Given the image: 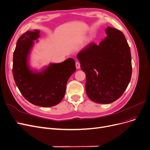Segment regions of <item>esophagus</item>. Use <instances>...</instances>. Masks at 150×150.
I'll use <instances>...</instances> for the list:
<instances>
[{"mask_svg":"<svg viewBox=\"0 0 150 150\" xmlns=\"http://www.w3.org/2000/svg\"><path fill=\"white\" fill-rule=\"evenodd\" d=\"M75 65H76V68L77 69H79L80 68V62L76 61V63H75Z\"/></svg>","mask_w":150,"mask_h":150,"instance_id":"obj_1","label":"esophagus"}]
</instances>
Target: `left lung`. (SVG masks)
I'll list each match as a JSON object with an SVG mask.
<instances>
[{
	"mask_svg": "<svg viewBox=\"0 0 150 150\" xmlns=\"http://www.w3.org/2000/svg\"><path fill=\"white\" fill-rule=\"evenodd\" d=\"M107 37L97 45L90 44L76 58L86 74V92L97 103L108 104L122 95L131 81V50L125 35L108 26Z\"/></svg>",
	"mask_w": 150,
	"mask_h": 150,
	"instance_id": "obj_1",
	"label": "left lung"
}]
</instances>
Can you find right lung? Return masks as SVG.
<instances>
[{
  "label": "right lung",
  "mask_w": 150,
  "mask_h": 150,
  "mask_svg": "<svg viewBox=\"0 0 150 150\" xmlns=\"http://www.w3.org/2000/svg\"><path fill=\"white\" fill-rule=\"evenodd\" d=\"M40 30L27 31L18 38L13 53V75L17 87L24 98L35 105L54 106L61 102L66 93L70 76L76 70L72 58L61 63H50L38 70L32 69L29 58L34 41Z\"/></svg>",
  "instance_id": "1"
}]
</instances>
